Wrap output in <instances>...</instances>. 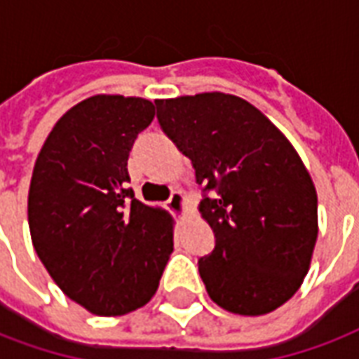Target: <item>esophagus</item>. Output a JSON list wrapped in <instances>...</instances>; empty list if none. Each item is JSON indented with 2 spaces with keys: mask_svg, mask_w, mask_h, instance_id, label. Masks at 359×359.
Here are the masks:
<instances>
[{
  "mask_svg": "<svg viewBox=\"0 0 359 359\" xmlns=\"http://www.w3.org/2000/svg\"><path fill=\"white\" fill-rule=\"evenodd\" d=\"M167 209L171 211L175 217L179 219H184L188 215V205H187V198L182 192H172V196L167 201Z\"/></svg>",
  "mask_w": 359,
  "mask_h": 359,
  "instance_id": "esophagus-1",
  "label": "esophagus"
}]
</instances>
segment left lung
Wrapping results in <instances>:
<instances>
[{"instance_id": "obj_1", "label": "left lung", "mask_w": 359, "mask_h": 359, "mask_svg": "<svg viewBox=\"0 0 359 359\" xmlns=\"http://www.w3.org/2000/svg\"><path fill=\"white\" fill-rule=\"evenodd\" d=\"M156 106L196 180L217 190L198 205L215 232L213 253L198 262L211 301L240 316L274 312L302 285L318 240V194L301 156L236 95L159 98Z\"/></svg>"}]
</instances>
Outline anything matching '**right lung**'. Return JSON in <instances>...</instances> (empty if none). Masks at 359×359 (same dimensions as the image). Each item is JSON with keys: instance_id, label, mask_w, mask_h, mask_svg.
Wrapping results in <instances>:
<instances>
[{"instance_id": "obj_1", "label": "right lung", "mask_w": 359, "mask_h": 359, "mask_svg": "<svg viewBox=\"0 0 359 359\" xmlns=\"http://www.w3.org/2000/svg\"><path fill=\"white\" fill-rule=\"evenodd\" d=\"M154 116L148 98L93 95L55 123L34 165V249L62 293L91 314L144 306L172 253L171 215L127 188L133 142Z\"/></svg>"}]
</instances>
